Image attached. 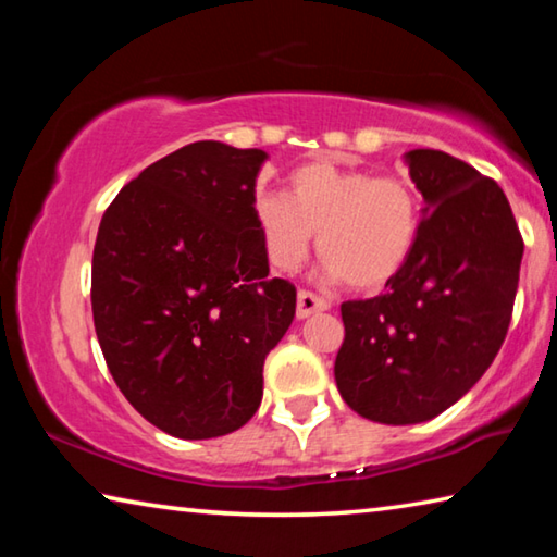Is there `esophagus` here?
<instances>
[{"mask_svg": "<svg viewBox=\"0 0 557 557\" xmlns=\"http://www.w3.org/2000/svg\"><path fill=\"white\" fill-rule=\"evenodd\" d=\"M326 309H329V305L322 297H317L307 289L297 292V319H307L317 312H326Z\"/></svg>", "mask_w": 557, "mask_h": 557, "instance_id": "34e87169", "label": "esophagus"}]
</instances>
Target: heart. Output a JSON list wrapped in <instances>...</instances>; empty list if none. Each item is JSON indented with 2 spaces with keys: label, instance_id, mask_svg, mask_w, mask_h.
<instances>
[{
  "label": "heart",
  "instance_id": "1",
  "mask_svg": "<svg viewBox=\"0 0 557 557\" xmlns=\"http://www.w3.org/2000/svg\"><path fill=\"white\" fill-rule=\"evenodd\" d=\"M252 221L277 272H295L319 233L324 277L375 292L395 280L412 256L420 199L400 178L317 159L289 174V196L258 194Z\"/></svg>",
  "mask_w": 557,
  "mask_h": 557
}]
</instances>
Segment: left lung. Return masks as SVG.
<instances>
[{"label":"left lung","instance_id":"8db88e82","mask_svg":"<svg viewBox=\"0 0 557 557\" xmlns=\"http://www.w3.org/2000/svg\"><path fill=\"white\" fill-rule=\"evenodd\" d=\"M425 199L420 235L385 295L342 305L334 379L366 420L414 425L471 391L511 324L523 240L506 194L440 149L403 157Z\"/></svg>","mask_w":557,"mask_h":557}]
</instances>
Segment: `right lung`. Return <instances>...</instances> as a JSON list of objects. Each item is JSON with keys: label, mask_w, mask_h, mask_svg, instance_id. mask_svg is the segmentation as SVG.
<instances>
[{"label": "right lung", "mask_w": 557, "mask_h": 557, "mask_svg": "<svg viewBox=\"0 0 557 557\" xmlns=\"http://www.w3.org/2000/svg\"><path fill=\"white\" fill-rule=\"evenodd\" d=\"M262 149L194 143L122 188L92 250V322L117 388L178 440L243 428L297 292L252 221Z\"/></svg>", "instance_id": "1"}]
</instances>
